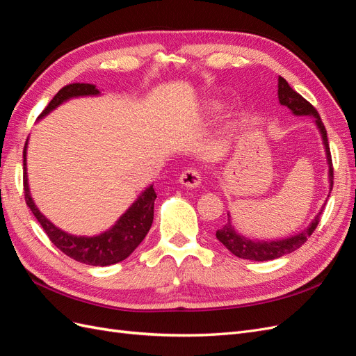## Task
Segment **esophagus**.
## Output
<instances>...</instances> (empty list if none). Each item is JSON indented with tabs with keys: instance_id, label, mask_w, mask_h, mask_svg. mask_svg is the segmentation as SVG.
Here are the masks:
<instances>
[{
	"instance_id": "34e87169",
	"label": "esophagus",
	"mask_w": 356,
	"mask_h": 356,
	"mask_svg": "<svg viewBox=\"0 0 356 356\" xmlns=\"http://www.w3.org/2000/svg\"><path fill=\"white\" fill-rule=\"evenodd\" d=\"M179 181H181V184H184L186 187L195 188L202 182L200 170L196 169V168H188V169L182 172L181 177H179Z\"/></svg>"
}]
</instances>
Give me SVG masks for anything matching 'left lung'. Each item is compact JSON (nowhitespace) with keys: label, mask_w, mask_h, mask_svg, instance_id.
Masks as SVG:
<instances>
[{"label":"left lung","mask_w":356,"mask_h":356,"mask_svg":"<svg viewBox=\"0 0 356 356\" xmlns=\"http://www.w3.org/2000/svg\"><path fill=\"white\" fill-rule=\"evenodd\" d=\"M277 96H279V102L282 105H286L288 108L293 111L296 115H312L315 118V122L319 127V131L322 134V139H324V145H325V152H327V159H328V165H330V181H331V190L334 184V169H332V159H331V152H330V144H328V138H327V129L321 120V115L316 111V108L312 105L309 101H306L303 96L297 93L288 81L284 77L277 79ZM324 209V208H322ZM321 212L316 215L315 220L312 221L309 227L301 232L293 238L288 239H281V241H264V242H255L251 239H246L243 236L238 234L232 227L230 222V215H229V221L225 222L220 230H217L215 236L217 239L227 248V250L234 254L239 258H245V260H252V261H267V260H273V258H279L285 254L293 252L301 245H305L306 241L310 238L312 233L315 232L318 227V224L321 221Z\"/></svg>","instance_id":"obj_1"}]
</instances>
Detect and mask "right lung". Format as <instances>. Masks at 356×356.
Here are the masks:
<instances>
[{
	"mask_svg": "<svg viewBox=\"0 0 356 356\" xmlns=\"http://www.w3.org/2000/svg\"><path fill=\"white\" fill-rule=\"evenodd\" d=\"M98 93L99 89L95 84L89 83H71L63 86L53 96V99L42 110L40 117H44L51 110H55L59 104L70 98H74V96ZM24 193L26 204L32 213H34V217L40 222L42 230L46 232L51 243L67 257L72 258V260L89 266H110L126 260L135 251V248L144 241L149 227H152L154 217V200L157 197L153 186H149L108 232L95 236V238H83V236L77 238V236H71L55 227L38 211L34 200L31 199L26 178V144L24 148Z\"/></svg>",
	"mask_w": 356,
	"mask_h": 356,
	"instance_id": "1",
	"label": "right lung"
}]
</instances>
